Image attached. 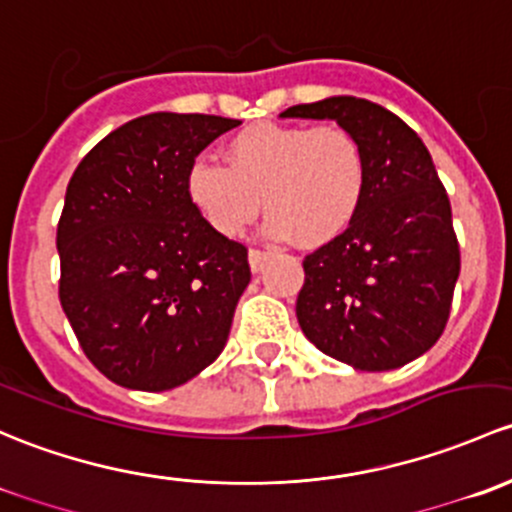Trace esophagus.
Segmentation results:
<instances>
[{
    "label": "esophagus",
    "mask_w": 512,
    "mask_h": 512,
    "mask_svg": "<svg viewBox=\"0 0 512 512\" xmlns=\"http://www.w3.org/2000/svg\"><path fill=\"white\" fill-rule=\"evenodd\" d=\"M271 251H263V249H251L249 251V263H251V271L258 273L263 271V266H266L268 261H271Z\"/></svg>",
    "instance_id": "esophagus-1"
}]
</instances>
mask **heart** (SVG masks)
<instances>
[{
    "instance_id": "heart-1",
    "label": "heart",
    "mask_w": 512,
    "mask_h": 512,
    "mask_svg": "<svg viewBox=\"0 0 512 512\" xmlns=\"http://www.w3.org/2000/svg\"><path fill=\"white\" fill-rule=\"evenodd\" d=\"M367 189V155L342 125L258 123L226 142V165L194 160L184 194L221 236H239L263 207L271 239L323 246L352 224Z\"/></svg>"
}]
</instances>
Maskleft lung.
Masks as SVG:
<instances>
[{
    "label": "left lung",
    "instance_id": "left-lung-1",
    "mask_svg": "<svg viewBox=\"0 0 512 512\" xmlns=\"http://www.w3.org/2000/svg\"><path fill=\"white\" fill-rule=\"evenodd\" d=\"M281 115L335 120L367 155L355 221L303 261L300 328L355 370H397L444 333L461 271L449 194L429 150L402 118L365 98H325Z\"/></svg>",
    "mask_w": 512,
    "mask_h": 512
}]
</instances>
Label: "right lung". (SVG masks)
<instances>
[{"label":"right lung","instance_id":"right-lung-1","mask_svg":"<svg viewBox=\"0 0 512 512\" xmlns=\"http://www.w3.org/2000/svg\"><path fill=\"white\" fill-rule=\"evenodd\" d=\"M239 120L150 113L81 160L56 231L61 308L110 382L165 392L224 350L251 281L249 251L217 234L184 194L199 152Z\"/></svg>","mask_w":512,"mask_h":512}]
</instances>
